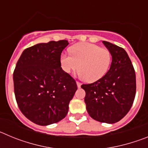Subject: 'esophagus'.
Here are the masks:
<instances>
[{
	"mask_svg": "<svg viewBox=\"0 0 148 148\" xmlns=\"http://www.w3.org/2000/svg\"><path fill=\"white\" fill-rule=\"evenodd\" d=\"M76 84H77V86H78V87H81V86H82V84H81L80 82H76Z\"/></svg>",
	"mask_w": 148,
	"mask_h": 148,
	"instance_id": "1",
	"label": "esophagus"
}]
</instances>
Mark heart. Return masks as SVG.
<instances>
[{
  "instance_id": "1",
  "label": "heart",
  "mask_w": 148,
  "mask_h": 148,
  "mask_svg": "<svg viewBox=\"0 0 148 148\" xmlns=\"http://www.w3.org/2000/svg\"><path fill=\"white\" fill-rule=\"evenodd\" d=\"M71 55L62 53L60 58L61 67L66 73L78 69V75L86 82L99 80L109 70L110 52L106 48L90 43H81L70 48Z\"/></svg>"
}]
</instances>
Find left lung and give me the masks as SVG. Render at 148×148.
I'll return each mask as SVG.
<instances>
[{
  "mask_svg": "<svg viewBox=\"0 0 148 148\" xmlns=\"http://www.w3.org/2000/svg\"><path fill=\"white\" fill-rule=\"evenodd\" d=\"M110 52L112 62L105 75L95 82L82 84L87 113L100 122L113 124L124 118L131 108L136 95V74L123 48L103 40Z\"/></svg>",
  "mask_w": 148,
  "mask_h": 148,
  "instance_id": "1",
  "label": "left lung"
}]
</instances>
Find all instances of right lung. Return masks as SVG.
<instances>
[{
	"mask_svg": "<svg viewBox=\"0 0 148 148\" xmlns=\"http://www.w3.org/2000/svg\"><path fill=\"white\" fill-rule=\"evenodd\" d=\"M66 40L40 43L24 49L13 73L18 108L38 125H52L64 118L77 90L75 81L61 67Z\"/></svg>",
	"mask_w": 148,
	"mask_h": 148,
	"instance_id": "right-lung-1",
	"label": "right lung"
}]
</instances>
